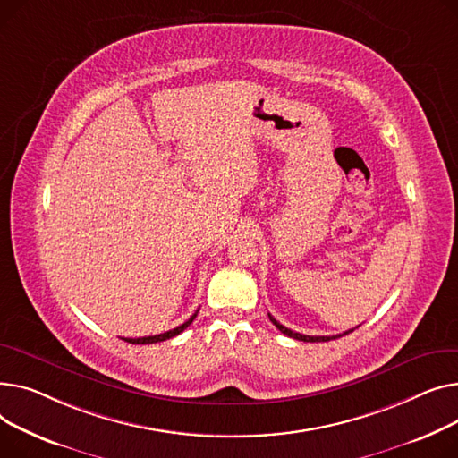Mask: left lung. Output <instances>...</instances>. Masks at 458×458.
Returning <instances> with one entry per match:
<instances>
[{
  "label": "left lung",
  "instance_id": "left-lung-1",
  "mask_svg": "<svg viewBox=\"0 0 458 458\" xmlns=\"http://www.w3.org/2000/svg\"><path fill=\"white\" fill-rule=\"evenodd\" d=\"M270 316V319H272V324L283 333V335H286V336H290V338H295V340H301V342H329L331 338H340L342 335H349V333H353L355 329H349V331H345V333H342V335H336V336H309V335H301V333H295V331H292V329H288V327H284V326H281L279 321L272 316V314H267Z\"/></svg>",
  "mask_w": 458,
  "mask_h": 458
}]
</instances>
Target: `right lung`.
Returning a JSON list of instances; mask_svg holds the SVG:
<instances>
[{
	"mask_svg": "<svg viewBox=\"0 0 458 458\" xmlns=\"http://www.w3.org/2000/svg\"><path fill=\"white\" fill-rule=\"evenodd\" d=\"M196 316H198V310H196V314H192L191 318H188L182 326H179V327H175V329H172V331H166V333H160V335H155V336H142V338H122V340H125V342H129V344H157V342H165V340L174 338V336H177L179 333H182L188 326L192 324Z\"/></svg>",
	"mask_w": 458,
	"mask_h": 458,
	"instance_id": "add662e5",
	"label": "right lung"
}]
</instances>
